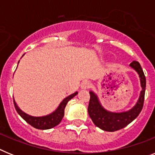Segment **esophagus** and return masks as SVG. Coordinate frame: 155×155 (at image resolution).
Returning a JSON list of instances; mask_svg holds the SVG:
<instances>
[{"label":"esophagus","instance_id":"34e87169","mask_svg":"<svg viewBox=\"0 0 155 155\" xmlns=\"http://www.w3.org/2000/svg\"><path fill=\"white\" fill-rule=\"evenodd\" d=\"M91 82L88 81H84L81 83V87L82 89H87V88H89L91 87Z\"/></svg>","mask_w":155,"mask_h":155}]
</instances>
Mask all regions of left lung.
Segmentation results:
<instances>
[{
    "label": "left lung",
    "mask_w": 155,
    "mask_h": 155,
    "mask_svg": "<svg viewBox=\"0 0 155 155\" xmlns=\"http://www.w3.org/2000/svg\"><path fill=\"white\" fill-rule=\"evenodd\" d=\"M130 67L136 71L139 75L141 91L136 104L127 111L115 113L107 110L101 104L97 95L94 91H90V102L87 108L88 115L94 124L102 130L113 132L124 128L134 120L141 112L144 100L146 89V78L140 64L137 61H133Z\"/></svg>",
    "instance_id": "1"
}]
</instances>
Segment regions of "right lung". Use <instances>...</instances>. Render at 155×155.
I'll return each mask as SVG.
<instances>
[{
    "label": "right lung",
    "instance_id": "1",
    "mask_svg": "<svg viewBox=\"0 0 155 155\" xmlns=\"http://www.w3.org/2000/svg\"><path fill=\"white\" fill-rule=\"evenodd\" d=\"M25 54H23L24 56ZM22 56V57H23ZM19 63V61H18ZM78 91H75L73 94H70L68 97H66L62 102L60 103L58 105V107L53 111V113H50V114L46 115V116H32L30 115L27 114L25 112H23L20 108L18 106L17 103H16L15 100L14 98V105L15 107L17 113L21 116V118L24 120L32 126L33 127L39 130H49V129L53 128L56 126L58 125L62 120L63 117L64 116V109H65L66 105L68 104L71 98H73L74 97L76 96L78 94Z\"/></svg>",
    "mask_w": 155,
    "mask_h": 155
}]
</instances>
